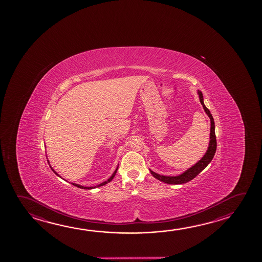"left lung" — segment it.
Returning <instances> with one entry per match:
<instances>
[{
	"instance_id": "left-lung-1",
	"label": "left lung",
	"mask_w": 262,
	"mask_h": 262,
	"mask_svg": "<svg viewBox=\"0 0 262 262\" xmlns=\"http://www.w3.org/2000/svg\"><path fill=\"white\" fill-rule=\"evenodd\" d=\"M199 97H200V101L202 103V106L204 108V111L207 113V115L209 116L210 120H211V135H210V144L209 148L207 150L205 156L202 157L201 160L198 162L197 164L193 165L191 168L187 170L186 172H184L183 174L178 176V177H165V176H161L159 174H156L155 172H152L151 170V174L156 178V179L163 181L165 183L167 184H184L187 183L188 181L192 180L194 178H196L198 174L202 172V170L206 167L207 165L210 164V162L212 160L213 156L215 155L216 147H217V142H216L215 136V126H214V120L211 116V112L207 108L204 103H203V97H202V93L199 91Z\"/></svg>"
}]
</instances>
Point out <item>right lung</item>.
Wrapping results in <instances>:
<instances>
[{
	"label": "right lung",
	"instance_id": "add662e5",
	"mask_svg": "<svg viewBox=\"0 0 262 262\" xmlns=\"http://www.w3.org/2000/svg\"><path fill=\"white\" fill-rule=\"evenodd\" d=\"M117 170H118V168H117V169L115 170V172L113 173V174L111 176L110 179H107V180H106V181H105V182H103V183L99 184V185H98V187H101V186H104V185H106V184L108 183V182H111V180L113 179V178L115 177L116 173H117ZM56 174H57V173H56ZM73 185H74V186H75V187H78V188H84V189H91V188H93L92 187H83V186H80V185H78V184L73 183Z\"/></svg>",
	"mask_w": 262,
	"mask_h": 262
}]
</instances>
